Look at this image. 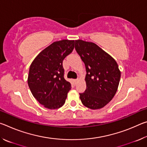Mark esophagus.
Listing matches in <instances>:
<instances>
[{
    "label": "esophagus",
    "mask_w": 147,
    "mask_h": 147,
    "mask_svg": "<svg viewBox=\"0 0 147 147\" xmlns=\"http://www.w3.org/2000/svg\"><path fill=\"white\" fill-rule=\"evenodd\" d=\"M78 78L74 80V82H75V84H76L77 82H78Z\"/></svg>",
    "instance_id": "34e87169"
}]
</instances>
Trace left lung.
<instances>
[{"label":"left lung","instance_id":"1","mask_svg":"<svg viewBox=\"0 0 147 147\" xmlns=\"http://www.w3.org/2000/svg\"><path fill=\"white\" fill-rule=\"evenodd\" d=\"M75 49L85 64L86 89L80 93L82 102L91 109H100L110 102L117 91L121 71L109 54L92 42L75 41Z\"/></svg>","mask_w":147,"mask_h":147}]
</instances>
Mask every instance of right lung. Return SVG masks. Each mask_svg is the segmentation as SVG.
I'll return each instance as SVG.
<instances>
[{"label":"right lung","instance_id":"add662e5","mask_svg":"<svg viewBox=\"0 0 147 147\" xmlns=\"http://www.w3.org/2000/svg\"><path fill=\"white\" fill-rule=\"evenodd\" d=\"M74 40L55 41L43 50L30 65L28 84L34 98L45 108L58 109L71 88L64 78L63 60L72 53Z\"/></svg>","mask_w":147,"mask_h":147}]
</instances>
